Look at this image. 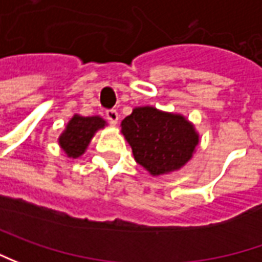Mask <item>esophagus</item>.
I'll return each instance as SVG.
<instances>
[{
	"instance_id": "1",
	"label": "esophagus",
	"mask_w": 262,
	"mask_h": 262,
	"mask_svg": "<svg viewBox=\"0 0 262 262\" xmlns=\"http://www.w3.org/2000/svg\"><path fill=\"white\" fill-rule=\"evenodd\" d=\"M105 117H107V120L112 123V124H116V123L119 122V113H117L114 108L107 110V112H105Z\"/></svg>"
}]
</instances>
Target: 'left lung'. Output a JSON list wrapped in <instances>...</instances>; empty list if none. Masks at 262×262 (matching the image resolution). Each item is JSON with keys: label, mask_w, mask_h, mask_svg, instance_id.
<instances>
[{"label": "left lung", "mask_w": 262, "mask_h": 262, "mask_svg": "<svg viewBox=\"0 0 262 262\" xmlns=\"http://www.w3.org/2000/svg\"><path fill=\"white\" fill-rule=\"evenodd\" d=\"M122 132L136 162L150 174L176 171L191 158L199 136L180 114L138 107L122 122Z\"/></svg>", "instance_id": "1"}]
</instances>
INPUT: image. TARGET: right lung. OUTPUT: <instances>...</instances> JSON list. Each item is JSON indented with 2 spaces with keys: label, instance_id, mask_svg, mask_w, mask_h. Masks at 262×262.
Wrapping results in <instances>:
<instances>
[{
  "label": "right lung",
  "instance_id": "right-lung-1",
  "mask_svg": "<svg viewBox=\"0 0 262 262\" xmlns=\"http://www.w3.org/2000/svg\"><path fill=\"white\" fill-rule=\"evenodd\" d=\"M104 124L105 122L98 116L82 117L77 114L71 119V122L67 126V130L59 138V145L68 154V157L78 158L85 152L86 146L95 132L104 127Z\"/></svg>",
  "mask_w": 262,
  "mask_h": 262
}]
</instances>
